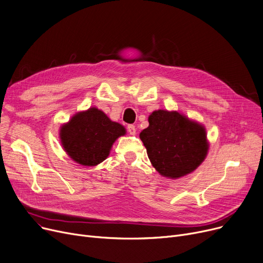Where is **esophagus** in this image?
<instances>
[{"label": "esophagus", "instance_id": "34e87169", "mask_svg": "<svg viewBox=\"0 0 263 263\" xmlns=\"http://www.w3.org/2000/svg\"><path fill=\"white\" fill-rule=\"evenodd\" d=\"M128 132H129L131 135H135V133H136V128H135V126H133V124H129V126H128Z\"/></svg>", "mask_w": 263, "mask_h": 263}]
</instances>
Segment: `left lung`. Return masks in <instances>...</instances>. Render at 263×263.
Here are the masks:
<instances>
[{
  "mask_svg": "<svg viewBox=\"0 0 263 263\" xmlns=\"http://www.w3.org/2000/svg\"><path fill=\"white\" fill-rule=\"evenodd\" d=\"M148 122L140 139L151 164L161 176L181 178L194 172L204 161L209 142L202 123L167 109L154 110Z\"/></svg>",
  "mask_w": 263,
  "mask_h": 263,
  "instance_id": "left-lung-1",
  "label": "left lung"
}]
</instances>
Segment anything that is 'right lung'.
<instances>
[{
	"label": "right lung",
	"instance_id": "1",
	"mask_svg": "<svg viewBox=\"0 0 263 263\" xmlns=\"http://www.w3.org/2000/svg\"><path fill=\"white\" fill-rule=\"evenodd\" d=\"M127 133L122 124L110 120L95 106L76 113L60 128L65 153L82 166H96L110 153L113 144Z\"/></svg>",
	"mask_w": 263,
	"mask_h": 263
}]
</instances>
